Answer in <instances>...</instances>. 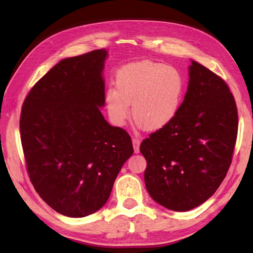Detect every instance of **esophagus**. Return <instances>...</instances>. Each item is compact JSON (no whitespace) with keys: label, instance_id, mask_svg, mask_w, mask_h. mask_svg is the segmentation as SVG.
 I'll use <instances>...</instances> for the list:
<instances>
[{"label":"esophagus","instance_id":"1","mask_svg":"<svg viewBox=\"0 0 253 253\" xmlns=\"http://www.w3.org/2000/svg\"><path fill=\"white\" fill-rule=\"evenodd\" d=\"M139 144H140L139 138H137V137H132V146H134L135 153L139 152Z\"/></svg>","mask_w":253,"mask_h":253}]
</instances>
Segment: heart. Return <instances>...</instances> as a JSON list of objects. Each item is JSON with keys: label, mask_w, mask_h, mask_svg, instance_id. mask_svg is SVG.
I'll return each instance as SVG.
<instances>
[{"label": "heart", "mask_w": 253, "mask_h": 253, "mask_svg": "<svg viewBox=\"0 0 253 253\" xmlns=\"http://www.w3.org/2000/svg\"><path fill=\"white\" fill-rule=\"evenodd\" d=\"M116 89L108 88L105 104L117 126L129 115L144 129L155 131L173 121L185 93V78L177 68L149 60L124 66L116 74Z\"/></svg>", "instance_id": "b5f03b06"}]
</instances>
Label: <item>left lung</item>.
<instances>
[{
  "label": "left lung",
  "mask_w": 253,
  "mask_h": 253,
  "mask_svg": "<svg viewBox=\"0 0 253 253\" xmlns=\"http://www.w3.org/2000/svg\"><path fill=\"white\" fill-rule=\"evenodd\" d=\"M238 125L229 85L192 61L187 92L176 116L140 144L147 162L145 185L152 199L184 212L211 198L232 163Z\"/></svg>",
  "instance_id": "1"
}]
</instances>
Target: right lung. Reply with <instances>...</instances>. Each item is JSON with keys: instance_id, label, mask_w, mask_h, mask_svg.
Segmentation results:
<instances>
[{"instance_id": "1", "label": "right lung", "mask_w": 253, "mask_h": 253, "mask_svg": "<svg viewBox=\"0 0 253 253\" xmlns=\"http://www.w3.org/2000/svg\"><path fill=\"white\" fill-rule=\"evenodd\" d=\"M106 49L63 59L33 85L20 135L30 181L44 202L70 217L95 213L109 199L129 158L131 138L105 121L101 77Z\"/></svg>"}]
</instances>
